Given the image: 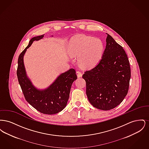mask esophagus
<instances>
[{
  "mask_svg": "<svg viewBox=\"0 0 149 149\" xmlns=\"http://www.w3.org/2000/svg\"><path fill=\"white\" fill-rule=\"evenodd\" d=\"M77 75L78 78H80V77H81L82 73L80 71H77Z\"/></svg>",
  "mask_w": 149,
  "mask_h": 149,
  "instance_id": "34e87169",
  "label": "esophagus"
}]
</instances>
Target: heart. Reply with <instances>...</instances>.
Listing matches in <instances>:
<instances>
[{"mask_svg": "<svg viewBox=\"0 0 149 149\" xmlns=\"http://www.w3.org/2000/svg\"><path fill=\"white\" fill-rule=\"evenodd\" d=\"M103 50L102 42L93 37L77 35L71 38L68 51L72 56H79V63L84 67L95 65L100 60Z\"/></svg>", "mask_w": 149, "mask_h": 149, "instance_id": "obj_1", "label": "heart"}]
</instances>
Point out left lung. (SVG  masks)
Returning <instances> with one entry per match:
<instances>
[{
  "label": "left lung",
  "instance_id": "left-lung-1",
  "mask_svg": "<svg viewBox=\"0 0 149 149\" xmlns=\"http://www.w3.org/2000/svg\"><path fill=\"white\" fill-rule=\"evenodd\" d=\"M83 78L88 100L98 109H113L125 98L131 78L130 62L125 51L112 36L107 34L106 49L100 60L85 71Z\"/></svg>",
  "mask_w": 149,
  "mask_h": 149
}]
</instances>
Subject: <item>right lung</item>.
I'll return each mask as SVG.
<instances>
[{
  "label": "right lung",
  "mask_w": 149,
  "mask_h": 149,
  "mask_svg": "<svg viewBox=\"0 0 149 149\" xmlns=\"http://www.w3.org/2000/svg\"><path fill=\"white\" fill-rule=\"evenodd\" d=\"M43 37L44 35L31 39L29 45L19 55L17 75L24 98L29 103L41 113L54 114L61 112L66 106L71 85L77 79V76L75 69H70L61 74L46 89L39 90L33 85L27 76L23 56L33 41L40 40Z\"/></svg>",
  "instance_id": "right-lung-1"
}]
</instances>
